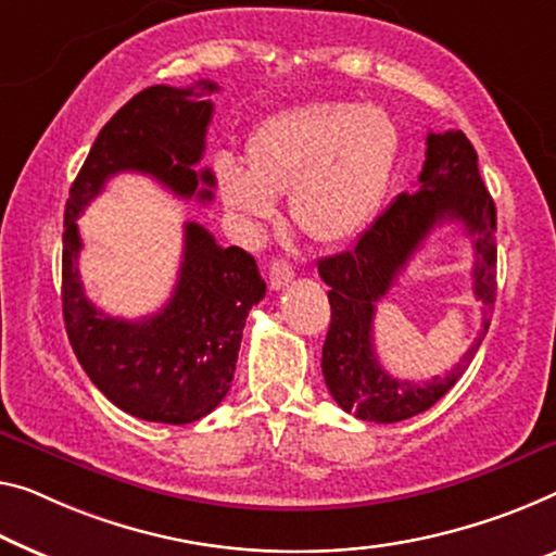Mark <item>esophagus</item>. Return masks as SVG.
Masks as SVG:
<instances>
[{"mask_svg": "<svg viewBox=\"0 0 556 556\" xmlns=\"http://www.w3.org/2000/svg\"><path fill=\"white\" fill-rule=\"evenodd\" d=\"M292 279H294L292 264L285 262V260H275V262H271V267H269V285H271V289L287 287Z\"/></svg>", "mask_w": 556, "mask_h": 556, "instance_id": "esophagus-1", "label": "esophagus"}]
</instances>
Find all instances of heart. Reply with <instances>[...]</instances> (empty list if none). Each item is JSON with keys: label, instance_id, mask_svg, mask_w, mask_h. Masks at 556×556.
Instances as JSON below:
<instances>
[{"label": "heart", "instance_id": "1", "mask_svg": "<svg viewBox=\"0 0 556 556\" xmlns=\"http://www.w3.org/2000/svg\"><path fill=\"white\" fill-rule=\"evenodd\" d=\"M400 129L382 106L309 102L264 119L247 139V164L214 160L219 194L239 219L262 222L287 194L289 217L325 244L369 225L392 181Z\"/></svg>", "mask_w": 556, "mask_h": 556}]
</instances>
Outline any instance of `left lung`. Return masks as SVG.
<instances>
[{"mask_svg":"<svg viewBox=\"0 0 556 556\" xmlns=\"http://www.w3.org/2000/svg\"><path fill=\"white\" fill-rule=\"evenodd\" d=\"M457 220L476 247V295L485 304L483 329L458 367L425 386L394 380L374 350V314L395 277L431 231ZM496 210L477 167V152L464 131L427 137L419 192H402L350 252L319 260L329 287L331 321L321 350L327 389L357 419L392 425L427 412L442 400L475 359L490 329L496 300Z\"/></svg>","mask_w":556,"mask_h":556,"instance_id":"obj_1","label":"left lung"}]
</instances>
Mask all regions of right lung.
<instances>
[{"label": "right lung", "instance_id": "1", "mask_svg": "<svg viewBox=\"0 0 556 556\" xmlns=\"http://www.w3.org/2000/svg\"><path fill=\"white\" fill-rule=\"evenodd\" d=\"M214 81L147 87L94 139L70 189L62 235V312L81 369L114 407L144 421L189 425L225 400L235 379L247 314L267 285L252 254L222 247L197 222L185 225V254L169 302L144 319L110 317L87 300L77 256V217L106 179L122 172L154 177L181 199L214 197V174L197 169L217 92Z\"/></svg>", "mask_w": 556, "mask_h": 556}]
</instances>
